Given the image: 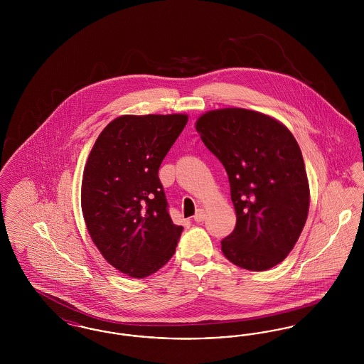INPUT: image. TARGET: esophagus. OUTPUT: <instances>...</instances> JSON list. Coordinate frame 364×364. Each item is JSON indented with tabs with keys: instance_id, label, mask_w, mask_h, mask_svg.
<instances>
[{
	"instance_id": "34e87169",
	"label": "esophagus",
	"mask_w": 364,
	"mask_h": 364,
	"mask_svg": "<svg viewBox=\"0 0 364 364\" xmlns=\"http://www.w3.org/2000/svg\"><path fill=\"white\" fill-rule=\"evenodd\" d=\"M205 211L202 210V208H199L196 213H195V215H193V220L196 221V223H202V221H205Z\"/></svg>"
}]
</instances>
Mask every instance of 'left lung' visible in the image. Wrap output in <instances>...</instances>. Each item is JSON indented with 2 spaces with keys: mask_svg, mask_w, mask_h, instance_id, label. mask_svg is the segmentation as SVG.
<instances>
[{
  "mask_svg": "<svg viewBox=\"0 0 364 364\" xmlns=\"http://www.w3.org/2000/svg\"><path fill=\"white\" fill-rule=\"evenodd\" d=\"M196 131L230 184L237 220L221 242L226 259L252 272L274 267L292 251L310 208L296 139L276 119L240 107L210 110L198 119Z\"/></svg>",
  "mask_w": 364,
  "mask_h": 364,
  "instance_id": "obj_1",
  "label": "left lung"
}]
</instances>
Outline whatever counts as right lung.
I'll return each instance as SVG.
<instances>
[{"mask_svg": "<svg viewBox=\"0 0 364 364\" xmlns=\"http://www.w3.org/2000/svg\"><path fill=\"white\" fill-rule=\"evenodd\" d=\"M187 114H125L105 127L87 159L82 211L105 259L144 278L173 257L183 226L174 225L158 177Z\"/></svg>", "mask_w": 364, "mask_h": 364, "instance_id": "right-lung-1", "label": "right lung"}]
</instances>
